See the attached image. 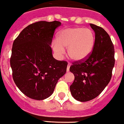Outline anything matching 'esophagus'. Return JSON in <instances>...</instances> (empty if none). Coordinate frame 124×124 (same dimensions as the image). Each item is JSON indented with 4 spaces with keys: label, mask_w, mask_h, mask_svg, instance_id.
Listing matches in <instances>:
<instances>
[{
    "label": "esophagus",
    "mask_w": 124,
    "mask_h": 124,
    "mask_svg": "<svg viewBox=\"0 0 124 124\" xmlns=\"http://www.w3.org/2000/svg\"><path fill=\"white\" fill-rule=\"evenodd\" d=\"M70 66H71V63H68L67 69H66V71H67V72H68L69 71H70Z\"/></svg>",
    "instance_id": "esophagus-1"
}]
</instances>
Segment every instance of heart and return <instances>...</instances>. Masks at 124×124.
Wrapping results in <instances>:
<instances>
[{"label": "heart", "mask_w": 124, "mask_h": 124, "mask_svg": "<svg viewBox=\"0 0 124 124\" xmlns=\"http://www.w3.org/2000/svg\"><path fill=\"white\" fill-rule=\"evenodd\" d=\"M95 35L92 30L83 27H68L61 30L56 37V41L52 43L53 51L59 58L65 52L75 61L84 60L89 56L94 46Z\"/></svg>", "instance_id": "heart-1"}]
</instances>
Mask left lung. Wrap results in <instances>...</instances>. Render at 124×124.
Masks as SVG:
<instances>
[{
    "label": "left lung",
    "mask_w": 124,
    "mask_h": 124,
    "mask_svg": "<svg viewBox=\"0 0 124 124\" xmlns=\"http://www.w3.org/2000/svg\"><path fill=\"white\" fill-rule=\"evenodd\" d=\"M95 32L92 53L87 58L70 66L74 80L70 91L74 99L86 102L94 99L110 82L114 66V47L110 37L102 27L90 23Z\"/></svg>",
    "instance_id": "obj_1"
}]
</instances>
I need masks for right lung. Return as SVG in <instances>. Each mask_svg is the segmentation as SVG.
I'll use <instances>...</instances> for the list:
<instances>
[{
    "instance_id": "obj_1",
    "label": "right lung",
    "mask_w": 124,
    "mask_h": 124,
    "mask_svg": "<svg viewBox=\"0 0 124 124\" xmlns=\"http://www.w3.org/2000/svg\"><path fill=\"white\" fill-rule=\"evenodd\" d=\"M58 21H40L25 27L14 40L10 57L12 77L25 96L35 100L50 97L66 72L68 63L53 58L50 46Z\"/></svg>"
}]
</instances>
